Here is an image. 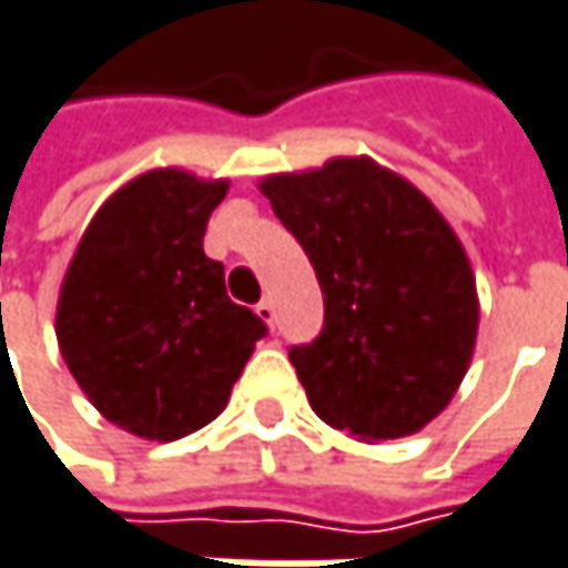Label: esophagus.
<instances>
[{
  "label": "esophagus",
  "mask_w": 568,
  "mask_h": 568,
  "mask_svg": "<svg viewBox=\"0 0 568 568\" xmlns=\"http://www.w3.org/2000/svg\"><path fill=\"white\" fill-rule=\"evenodd\" d=\"M256 315H260V321H266L270 327L276 324V305H273V298H270V295L256 305Z\"/></svg>",
  "instance_id": "esophagus-1"
}]
</instances>
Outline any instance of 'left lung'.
Returning a JSON list of instances; mask_svg holds the SVG:
<instances>
[{"instance_id":"8db88e82","label":"left lung","mask_w":568,"mask_h":568,"mask_svg":"<svg viewBox=\"0 0 568 568\" xmlns=\"http://www.w3.org/2000/svg\"><path fill=\"white\" fill-rule=\"evenodd\" d=\"M260 192L324 295L321 334L288 351L315 415L366 444L417 434L450 405L476 347V276L459 237L369 156L266 176Z\"/></svg>"}]
</instances>
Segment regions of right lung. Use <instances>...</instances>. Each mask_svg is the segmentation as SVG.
I'll list each match as a JSON object with an SVG mask.
<instances>
[{"label":"right lung","instance_id":"right-lung-1","mask_svg":"<svg viewBox=\"0 0 568 568\" xmlns=\"http://www.w3.org/2000/svg\"><path fill=\"white\" fill-rule=\"evenodd\" d=\"M227 180L151 170L89 221L57 302L85 398L128 434L180 440L215 420L266 324L224 292L202 237Z\"/></svg>","mask_w":568,"mask_h":568}]
</instances>
